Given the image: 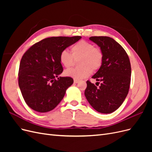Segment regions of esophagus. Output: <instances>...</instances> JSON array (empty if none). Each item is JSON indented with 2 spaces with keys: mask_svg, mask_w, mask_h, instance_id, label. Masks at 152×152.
<instances>
[{
  "mask_svg": "<svg viewBox=\"0 0 152 152\" xmlns=\"http://www.w3.org/2000/svg\"><path fill=\"white\" fill-rule=\"evenodd\" d=\"M79 80H78V79H74V80H73V82H74V83H75V84H77V83H78V82H79Z\"/></svg>",
  "mask_w": 152,
  "mask_h": 152,
  "instance_id": "34e87169",
  "label": "esophagus"
}]
</instances>
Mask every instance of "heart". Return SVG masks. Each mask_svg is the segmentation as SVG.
Returning a JSON list of instances; mask_svg holds the SVG:
<instances>
[{
    "label": "heart",
    "mask_w": 152,
    "mask_h": 152,
    "mask_svg": "<svg viewBox=\"0 0 152 152\" xmlns=\"http://www.w3.org/2000/svg\"><path fill=\"white\" fill-rule=\"evenodd\" d=\"M72 54L67 50H61L59 59L61 65L66 68L71 67L78 61L80 66L73 68L65 71L66 76L76 79H82L89 76L93 70H97L102 66L103 53L98 48L84 40H81L73 45L71 48Z\"/></svg>",
    "instance_id": "b5f03b06"
}]
</instances>
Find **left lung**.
I'll return each mask as SVG.
<instances>
[{
	"mask_svg": "<svg viewBox=\"0 0 152 152\" xmlns=\"http://www.w3.org/2000/svg\"><path fill=\"white\" fill-rule=\"evenodd\" d=\"M89 39L103 53L102 66L92 77L102 83L97 88L87 80L84 94L96 111L111 113L121 107L128 94L131 75L129 58L124 49L111 37L94 36Z\"/></svg>",
	"mask_w": 152,
	"mask_h": 152,
	"instance_id": "8db88e82",
	"label": "left lung"
}]
</instances>
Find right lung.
Segmentation results:
<instances>
[{"label": "right lung", "instance_id": "right-lung-1", "mask_svg": "<svg viewBox=\"0 0 152 152\" xmlns=\"http://www.w3.org/2000/svg\"><path fill=\"white\" fill-rule=\"evenodd\" d=\"M80 39V36L46 38L34 44L23 54L18 84L25 102L31 109L45 113L60 103L73 80L70 77H58L63 70L59 54Z\"/></svg>", "mask_w": 152, "mask_h": 152}]
</instances>
